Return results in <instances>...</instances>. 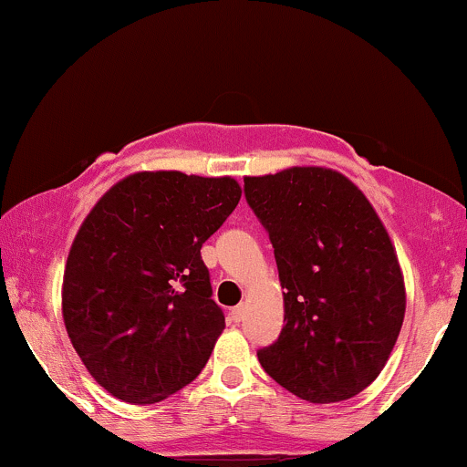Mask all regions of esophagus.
Returning a JSON list of instances; mask_svg holds the SVG:
<instances>
[{"label": "esophagus", "instance_id": "esophagus-1", "mask_svg": "<svg viewBox=\"0 0 467 467\" xmlns=\"http://www.w3.org/2000/svg\"><path fill=\"white\" fill-rule=\"evenodd\" d=\"M230 318L234 320V323H241V320L245 318V305L241 303L237 307H233V312H230Z\"/></svg>", "mask_w": 467, "mask_h": 467}]
</instances>
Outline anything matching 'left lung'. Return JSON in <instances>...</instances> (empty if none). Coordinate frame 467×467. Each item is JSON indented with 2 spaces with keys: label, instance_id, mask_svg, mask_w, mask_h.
<instances>
[{
  "label": "left lung",
  "instance_id": "obj_1",
  "mask_svg": "<svg viewBox=\"0 0 467 467\" xmlns=\"http://www.w3.org/2000/svg\"><path fill=\"white\" fill-rule=\"evenodd\" d=\"M275 248L285 325L259 362L314 404L349 400L398 342L406 289L398 254L364 192L337 171L292 166L244 178Z\"/></svg>",
  "mask_w": 467,
  "mask_h": 467
}]
</instances>
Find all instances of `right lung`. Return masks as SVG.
<instances>
[{"label": "right lung", "mask_w": 467, "mask_h": 467, "mask_svg": "<svg viewBox=\"0 0 467 467\" xmlns=\"http://www.w3.org/2000/svg\"><path fill=\"white\" fill-rule=\"evenodd\" d=\"M241 200L233 178L142 171L80 223L63 275V320L92 378L130 404L191 384L226 318L213 301L203 241Z\"/></svg>", "instance_id": "1"}]
</instances>
